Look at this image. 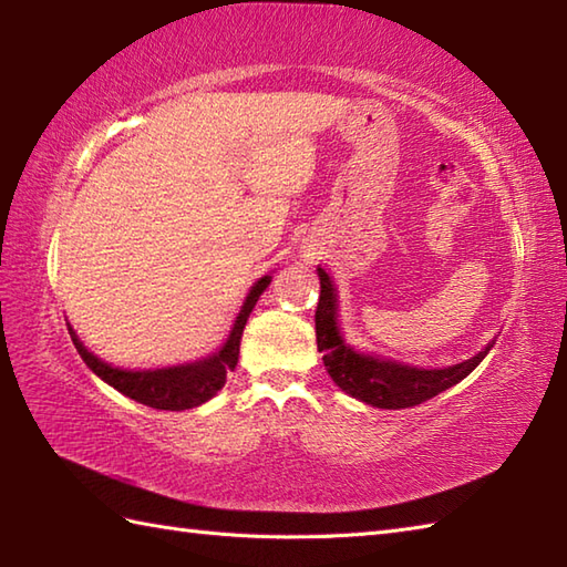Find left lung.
Instances as JSON below:
<instances>
[{
    "label": "left lung",
    "mask_w": 567,
    "mask_h": 567,
    "mask_svg": "<svg viewBox=\"0 0 567 567\" xmlns=\"http://www.w3.org/2000/svg\"><path fill=\"white\" fill-rule=\"evenodd\" d=\"M321 295L317 305V346L323 353V365H327L331 380L339 388L378 409H406L431 400L445 392L453 384L467 378L483 358L489 353L495 343H487L477 355L463 360V363L451 368H416L396 363L390 358L360 353L346 343L339 329V299H336V287L329 272L317 268Z\"/></svg>",
    "instance_id": "obj_1"
}]
</instances>
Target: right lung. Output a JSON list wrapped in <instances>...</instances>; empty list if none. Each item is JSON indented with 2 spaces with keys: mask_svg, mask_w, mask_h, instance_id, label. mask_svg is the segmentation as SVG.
<instances>
[{
  "mask_svg": "<svg viewBox=\"0 0 567 567\" xmlns=\"http://www.w3.org/2000/svg\"><path fill=\"white\" fill-rule=\"evenodd\" d=\"M272 277L262 275L260 280L250 287L244 307H240L238 317L234 321V329L228 333L226 343L209 358H202L197 363L161 368V370H122L110 363H104L102 358L90 353L82 346L78 333L70 331V339L75 343L80 358L87 363V368L94 375L102 378L106 384H112L114 390L136 400L138 404H146L153 409H165V412H183V409L199 406L224 388L226 375L238 363V348L240 336H244L246 321L250 317L252 307H256L258 297L265 292V287L270 285Z\"/></svg>",
  "mask_w": 567,
  "mask_h": 567,
  "instance_id": "obj_1",
  "label": "right lung"
}]
</instances>
